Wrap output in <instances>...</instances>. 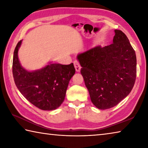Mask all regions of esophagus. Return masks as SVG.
<instances>
[{
  "instance_id": "1",
  "label": "esophagus",
  "mask_w": 148,
  "mask_h": 148,
  "mask_svg": "<svg viewBox=\"0 0 148 148\" xmlns=\"http://www.w3.org/2000/svg\"><path fill=\"white\" fill-rule=\"evenodd\" d=\"M74 65L75 69H76V72H79L80 70H81V68H82L81 66H80V64H79V62L77 61H74Z\"/></svg>"
}]
</instances>
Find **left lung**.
I'll list each match as a JSON object with an SVG mask.
<instances>
[{"label":"left lung","mask_w":148,"mask_h":148,"mask_svg":"<svg viewBox=\"0 0 148 148\" xmlns=\"http://www.w3.org/2000/svg\"><path fill=\"white\" fill-rule=\"evenodd\" d=\"M113 43L77 55L81 74L92 103L106 110L116 106L133 88L136 77V57L126 35L115 30Z\"/></svg>","instance_id":"8db88e82"}]
</instances>
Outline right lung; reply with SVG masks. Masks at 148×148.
Listing matches in <instances>:
<instances>
[{
    "label": "right lung",
    "mask_w": 148,
    "mask_h": 148,
    "mask_svg": "<svg viewBox=\"0 0 148 148\" xmlns=\"http://www.w3.org/2000/svg\"><path fill=\"white\" fill-rule=\"evenodd\" d=\"M22 40L14 52L12 72L20 92L31 104L43 110H54L63 102L69 81L76 72L73 63L65 65L51 63L44 68L28 71L20 64L18 50Z\"/></svg>",
    "instance_id": "add662e5"
}]
</instances>
